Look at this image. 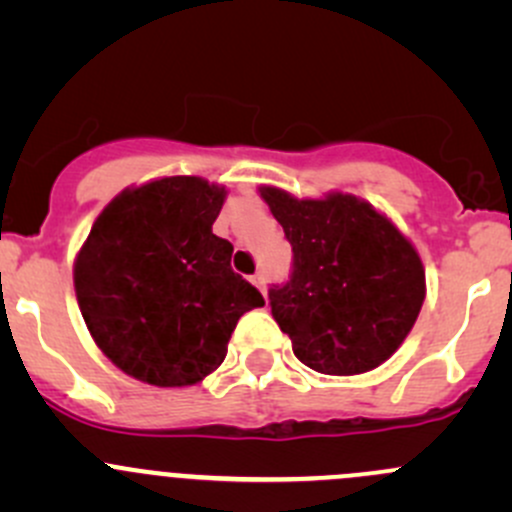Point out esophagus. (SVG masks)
Masks as SVG:
<instances>
[{
    "label": "esophagus",
    "instance_id": "1",
    "mask_svg": "<svg viewBox=\"0 0 512 512\" xmlns=\"http://www.w3.org/2000/svg\"><path fill=\"white\" fill-rule=\"evenodd\" d=\"M250 280H252V285L260 289L262 294H267V292H265V277H262V272H257V275H252Z\"/></svg>",
    "mask_w": 512,
    "mask_h": 512
}]
</instances>
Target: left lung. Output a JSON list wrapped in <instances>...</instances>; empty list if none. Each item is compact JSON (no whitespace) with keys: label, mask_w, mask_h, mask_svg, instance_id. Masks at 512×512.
<instances>
[{"label":"left lung","mask_w":512,"mask_h":512,"mask_svg":"<svg viewBox=\"0 0 512 512\" xmlns=\"http://www.w3.org/2000/svg\"><path fill=\"white\" fill-rule=\"evenodd\" d=\"M262 198L292 245V272L270 287L272 317L319 374L352 376L389 359L426 297L421 257L384 215L354 195Z\"/></svg>","instance_id":"obj_1"}]
</instances>
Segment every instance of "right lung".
<instances>
[{
	"label": "right lung",
	"instance_id": "obj_1",
	"mask_svg": "<svg viewBox=\"0 0 512 512\" xmlns=\"http://www.w3.org/2000/svg\"><path fill=\"white\" fill-rule=\"evenodd\" d=\"M225 190L193 175L153 180L106 205L74 287L101 352L153 386H190L223 364L237 319L265 299L213 235Z\"/></svg>",
	"mask_w": 512,
	"mask_h": 512
}]
</instances>
